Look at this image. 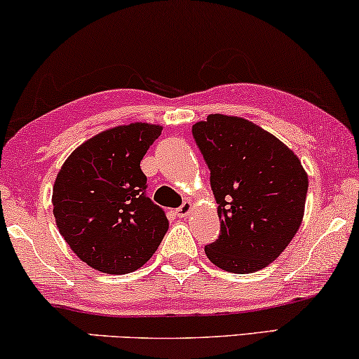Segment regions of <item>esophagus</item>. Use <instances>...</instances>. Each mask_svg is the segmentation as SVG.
Listing matches in <instances>:
<instances>
[{
	"label": "esophagus",
	"mask_w": 359,
	"mask_h": 359,
	"mask_svg": "<svg viewBox=\"0 0 359 359\" xmlns=\"http://www.w3.org/2000/svg\"><path fill=\"white\" fill-rule=\"evenodd\" d=\"M191 212V203H183L180 205L178 209H176V214H178V217H186Z\"/></svg>",
	"instance_id": "obj_1"
}]
</instances>
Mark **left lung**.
Returning a JSON list of instances; mask_svg holds the SVG:
<instances>
[{"label": "left lung", "instance_id": "8db88e82", "mask_svg": "<svg viewBox=\"0 0 359 359\" xmlns=\"http://www.w3.org/2000/svg\"><path fill=\"white\" fill-rule=\"evenodd\" d=\"M210 171L220 233L204 252L230 273H253L274 262L301 227L309 181L281 140L240 117L210 114L193 126Z\"/></svg>", "mask_w": 359, "mask_h": 359}]
</instances>
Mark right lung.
I'll use <instances>...</instances> for the list:
<instances>
[{
    "instance_id": "1",
    "label": "right lung",
    "mask_w": 359,
    "mask_h": 359,
    "mask_svg": "<svg viewBox=\"0 0 359 359\" xmlns=\"http://www.w3.org/2000/svg\"><path fill=\"white\" fill-rule=\"evenodd\" d=\"M160 134V126L144 122L114 127L78 147L58 171L52 196L57 227L97 271H135L168 232L165 210L147 196L140 170Z\"/></svg>"
}]
</instances>
